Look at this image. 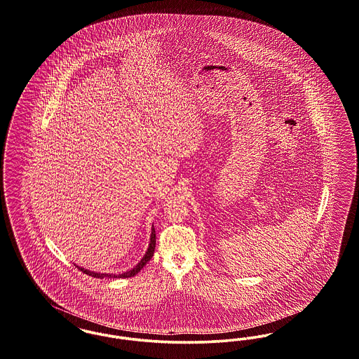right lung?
<instances>
[{
	"label": "right lung",
	"mask_w": 359,
	"mask_h": 359,
	"mask_svg": "<svg viewBox=\"0 0 359 359\" xmlns=\"http://www.w3.org/2000/svg\"><path fill=\"white\" fill-rule=\"evenodd\" d=\"M154 250H156V229H154V226L151 228V236H150V244H149V248L146 250V253H144V256L142 257V260H140L138 264L135 265L133 269H130V271H126L125 273H119V275H111V273H99V272H94V271H88V269H84V268H81V266H78L79 269L81 271V272H84L86 275H90V276H94V278H97V279H103V278H133V276H135L138 272H140V269L144 266V265L147 264L150 260H151V257H153V255H154Z\"/></svg>",
	"instance_id": "add662e5"
}]
</instances>
